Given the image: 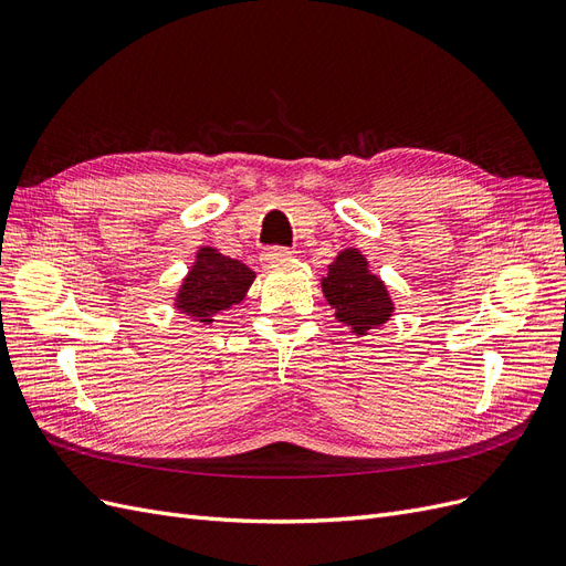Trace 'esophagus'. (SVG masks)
Returning a JSON list of instances; mask_svg holds the SVG:
<instances>
[{
  "label": "esophagus",
  "mask_w": 566,
  "mask_h": 566,
  "mask_svg": "<svg viewBox=\"0 0 566 566\" xmlns=\"http://www.w3.org/2000/svg\"><path fill=\"white\" fill-rule=\"evenodd\" d=\"M290 254H293V250H290V248L273 245V248H269V250L262 254V262H264V266H271V264H279V262L287 260Z\"/></svg>",
  "instance_id": "esophagus-1"
}]
</instances>
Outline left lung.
Here are the masks:
<instances>
[{
	"instance_id": "8db88e82",
	"label": "left lung",
	"mask_w": 566,
	"mask_h": 566,
	"mask_svg": "<svg viewBox=\"0 0 566 566\" xmlns=\"http://www.w3.org/2000/svg\"><path fill=\"white\" fill-rule=\"evenodd\" d=\"M323 295L335 306L337 321L349 325L356 335L387 323L394 310L385 283L368 273L366 256L356 250L337 254L328 279H323Z\"/></svg>"
}]
</instances>
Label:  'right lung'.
<instances>
[{"mask_svg": "<svg viewBox=\"0 0 566 566\" xmlns=\"http://www.w3.org/2000/svg\"><path fill=\"white\" fill-rule=\"evenodd\" d=\"M252 281L254 271L243 262L219 254L212 248H202L179 290L177 310L202 323H212L214 314L231 310L245 297Z\"/></svg>", "mask_w": 566, "mask_h": 566, "instance_id": "obj_1", "label": "right lung"}]
</instances>
